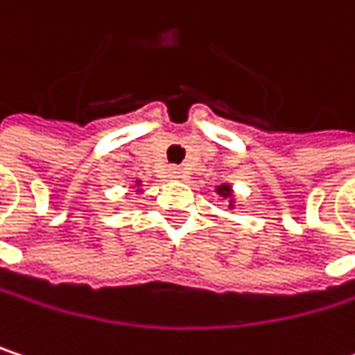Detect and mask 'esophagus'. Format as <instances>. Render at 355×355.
<instances>
[{
	"label": "esophagus",
	"mask_w": 355,
	"mask_h": 355,
	"mask_svg": "<svg viewBox=\"0 0 355 355\" xmlns=\"http://www.w3.org/2000/svg\"><path fill=\"white\" fill-rule=\"evenodd\" d=\"M182 168H173V178H182Z\"/></svg>",
	"instance_id": "obj_1"
}]
</instances>
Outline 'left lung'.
Wrapping results in <instances>:
<instances>
[{
	"label": "left lung",
	"mask_w": 355,
	"mask_h": 355,
	"mask_svg": "<svg viewBox=\"0 0 355 355\" xmlns=\"http://www.w3.org/2000/svg\"><path fill=\"white\" fill-rule=\"evenodd\" d=\"M218 193H220L222 197H232V189H230V184H220V187H218ZM230 203H232V199H230Z\"/></svg>",
	"instance_id": "left-lung-1"
}]
</instances>
